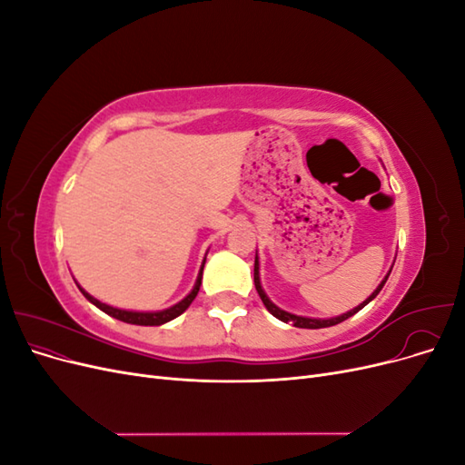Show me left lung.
Instances as JSON below:
<instances>
[{
	"label": "left lung",
	"instance_id": "obj_1",
	"mask_svg": "<svg viewBox=\"0 0 465 465\" xmlns=\"http://www.w3.org/2000/svg\"><path fill=\"white\" fill-rule=\"evenodd\" d=\"M391 272V270H390ZM390 272H388V275L382 279V283H380L378 287H376V291L371 294V297L364 301V302H361L359 306H355L353 311H349V312H345V314H341V316H335V318H328V320H320V318H304V316H297V314H291V312H285V311H281L279 306H275L270 299H267V294H265V291L262 289V283H260V262H258V254H256V262H254V285H256V291H258V294H260V299H262V302L265 304V308L267 311H270L277 320H281V322H291L294 328H306V330H318V328H330V326H335V323H340V322H343V320H347V318H351L353 314H357L361 308H364L367 306L372 299H376V294L382 291V287H384V283L388 281V277H390Z\"/></svg>",
	"mask_w": 465,
	"mask_h": 465
}]
</instances>
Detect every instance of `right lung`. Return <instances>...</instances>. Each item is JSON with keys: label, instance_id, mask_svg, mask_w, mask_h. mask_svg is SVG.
<instances>
[{"label": "right lung", "instance_id": "right-lung-1", "mask_svg": "<svg viewBox=\"0 0 465 465\" xmlns=\"http://www.w3.org/2000/svg\"><path fill=\"white\" fill-rule=\"evenodd\" d=\"M203 263H205V260H203ZM203 263H202V270H200V273H198V279H195V285H193V289L190 291L188 297H184V299H182L180 302H176L174 306L166 308V311H159V312H134V311H122V308H114V306H108V304H104V302H101V301H96L94 297H91V294H89L85 289H81L79 285H77V287H79V291L83 292V297H85L89 302H93L96 308H101L103 312H106V314H108V316H112V318L122 320V322H125V323H135V326H161V323H166V322L174 320L176 316H180V314L184 312L186 308L192 304V301L195 299V294H198L200 285H202Z\"/></svg>", "mask_w": 465, "mask_h": 465}]
</instances>
